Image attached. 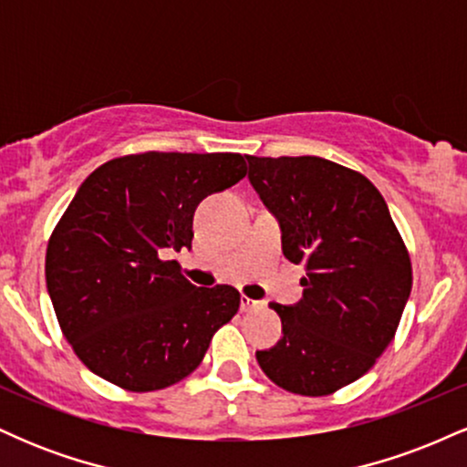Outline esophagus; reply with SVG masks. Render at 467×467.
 <instances>
[{"instance_id":"1","label":"esophagus","mask_w":467,"mask_h":467,"mask_svg":"<svg viewBox=\"0 0 467 467\" xmlns=\"http://www.w3.org/2000/svg\"><path fill=\"white\" fill-rule=\"evenodd\" d=\"M264 307L261 301H252L248 296H241V312H256V309Z\"/></svg>"}]
</instances>
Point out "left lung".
Instances as JSON below:
<instances>
[{"label":"left lung","mask_w":467,"mask_h":467,"mask_svg":"<svg viewBox=\"0 0 467 467\" xmlns=\"http://www.w3.org/2000/svg\"><path fill=\"white\" fill-rule=\"evenodd\" d=\"M248 158V180L278 219L283 254L305 264L303 298L270 307L283 337L256 351L276 387L307 398L362 378L393 340L412 267L389 206L358 171L331 160Z\"/></svg>","instance_id":"left-lung-1"}]
</instances>
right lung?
Instances as JSON below:
<instances>
[{"instance_id": "add662e5", "label": "right lung", "mask_w": 467, "mask_h": 467, "mask_svg": "<svg viewBox=\"0 0 467 467\" xmlns=\"http://www.w3.org/2000/svg\"><path fill=\"white\" fill-rule=\"evenodd\" d=\"M245 173L239 153L147 151L109 160L80 184L47 241L46 283L89 371L149 393L200 367L241 296L195 287L164 254L191 248L197 203Z\"/></svg>"}]
</instances>
